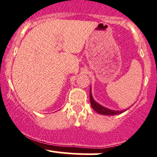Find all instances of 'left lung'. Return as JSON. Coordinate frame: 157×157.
<instances>
[{"label": "left lung", "instance_id": "left-lung-1", "mask_svg": "<svg viewBox=\"0 0 157 157\" xmlns=\"http://www.w3.org/2000/svg\"><path fill=\"white\" fill-rule=\"evenodd\" d=\"M90 105H91L93 109L95 110L96 112L100 114H104V115H116V114H121V113L124 112L126 110H122V111H114L111 110V109H107V108L104 107V106L99 105V103H97L94 98L92 97L91 94V89L90 88Z\"/></svg>", "mask_w": 157, "mask_h": 157}]
</instances>
